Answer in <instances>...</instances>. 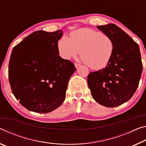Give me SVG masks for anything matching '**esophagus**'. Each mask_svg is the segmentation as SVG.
<instances>
[{
	"label": "esophagus",
	"mask_w": 146,
	"mask_h": 146,
	"mask_svg": "<svg viewBox=\"0 0 146 146\" xmlns=\"http://www.w3.org/2000/svg\"><path fill=\"white\" fill-rule=\"evenodd\" d=\"M74 65H75V67L76 68H78L79 66H80V64H78V63H75L74 64Z\"/></svg>",
	"instance_id": "obj_1"
}]
</instances>
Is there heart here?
Returning a JSON list of instances; mask_svg holds the SVG:
<instances>
[{
	"instance_id": "obj_1",
	"label": "heart",
	"mask_w": 146,
	"mask_h": 146,
	"mask_svg": "<svg viewBox=\"0 0 146 146\" xmlns=\"http://www.w3.org/2000/svg\"><path fill=\"white\" fill-rule=\"evenodd\" d=\"M59 56L65 60L81 58L93 70H101L108 65L114 54L115 45L109 35L91 28H81L70 33V37L62 36L57 42Z\"/></svg>"
}]
</instances>
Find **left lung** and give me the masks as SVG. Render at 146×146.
<instances>
[{
	"label": "left lung",
	"instance_id": "left-lung-1",
	"mask_svg": "<svg viewBox=\"0 0 146 146\" xmlns=\"http://www.w3.org/2000/svg\"><path fill=\"white\" fill-rule=\"evenodd\" d=\"M97 28L113 39L115 50L106 68L88 75V85L96 102L107 107H117L130 100L138 86L143 68L140 48L114 24Z\"/></svg>",
	"mask_w": 146,
	"mask_h": 146
}]
</instances>
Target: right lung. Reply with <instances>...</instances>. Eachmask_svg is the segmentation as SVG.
<instances>
[{"instance_id": "right-lung-1", "label": "right lung", "mask_w": 146, "mask_h": 146, "mask_svg": "<svg viewBox=\"0 0 146 146\" xmlns=\"http://www.w3.org/2000/svg\"><path fill=\"white\" fill-rule=\"evenodd\" d=\"M63 31L39 30L13 48L9 82L16 99L30 111L47 113L63 104L74 64L59 56L57 42Z\"/></svg>"}]
</instances>
